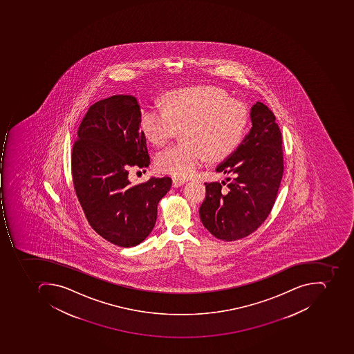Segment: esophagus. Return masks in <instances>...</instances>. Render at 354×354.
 Here are the masks:
<instances>
[{"mask_svg":"<svg viewBox=\"0 0 354 354\" xmlns=\"http://www.w3.org/2000/svg\"><path fill=\"white\" fill-rule=\"evenodd\" d=\"M186 183L185 178H172V185L174 187H178V186L183 185Z\"/></svg>","mask_w":354,"mask_h":354,"instance_id":"esophagus-1","label":"esophagus"}]
</instances>
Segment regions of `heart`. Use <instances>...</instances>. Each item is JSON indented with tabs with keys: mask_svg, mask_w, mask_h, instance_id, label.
<instances>
[{
	"mask_svg": "<svg viewBox=\"0 0 354 354\" xmlns=\"http://www.w3.org/2000/svg\"><path fill=\"white\" fill-rule=\"evenodd\" d=\"M249 113L239 100L214 86L174 88L163 94L160 107L147 106L140 115V129L151 143L162 146L182 128V142L156 157L162 174L192 176L208 156L225 158L246 133Z\"/></svg>",
	"mask_w": 354,
	"mask_h": 354,
	"instance_id": "1",
	"label": "heart"
}]
</instances>
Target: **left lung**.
Masks as SVG:
<instances>
[{
	"instance_id": "obj_1",
	"label": "left lung",
	"mask_w": 354,
	"mask_h": 354,
	"mask_svg": "<svg viewBox=\"0 0 354 354\" xmlns=\"http://www.w3.org/2000/svg\"><path fill=\"white\" fill-rule=\"evenodd\" d=\"M250 118L248 136L216 168V172L228 176L226 182L205 183L206 198L199 216L203 226L222 241L243 239L263 223L283 178V140L275 115L257 102Z\"/></svg>"
}]
</instances>
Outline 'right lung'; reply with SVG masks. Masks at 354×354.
<instances>
[{"label":"right lung","instance_id":"add662e5","mask_svg":"<svg viewBox=\"0 0 354 354\" xmlns=\"http://www.w3.org/2000/svg\"><path fill=\"white\" fill-rule=\"evenodd\" d=\"M140 109L132 95H113L88 108L71 155L73 186L90 225L104 239L130 248L155 226L159 201L172 185L169 176L132 184L129 171L151 162L140 129Z\"/></svg>","mask_w":354,"mask_h":354}]
</instances>
